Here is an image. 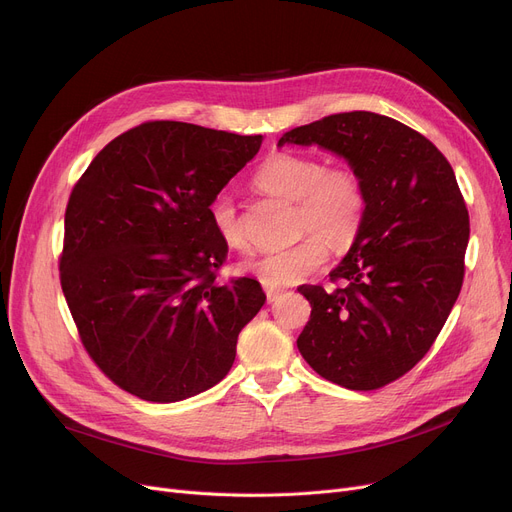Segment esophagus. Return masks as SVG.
Returning <instances> with one entry per match:
<instances>
[{
  "mask_svg": "<svg viewBox=\"0 0 512 512\" xmlns=\"http://www.w3.org/2000/svg\"><path fill=\"white\" fill-rule=\"evenodd\" d=\"M280 294H282V290H276V288H265V297H267V303H274V301H278Z\"/></svg>",
  "mask_w": 512,
  "mask_h": 512,
  "instance_id": "34e87169",
  "label": "esophagus"
}]
</instances>
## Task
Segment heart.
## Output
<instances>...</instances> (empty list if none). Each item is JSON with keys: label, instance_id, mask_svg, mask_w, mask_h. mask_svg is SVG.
<instances>
[{"label": "heart", "instance_id": "1", "mask_svg": "<svg viewBox=\"0 0 512 512\" xmlns=\"http://www.w3.org/2000/svg\"><path fill=\"white\" fill-rule=\"evenodd\" d=\"M255 184L265 193L297 203V234H305L297 245L267 253L245 265V270L267 288H284L307 280L328 261L326 240L334 249H346L363 228L367 191L351 166H326L315 155L280 151L259 166ZM207 213L211 228L226 247L234 251L249 247L245 226L230 195H215Z\"/></svg>", "mask_w": 512, "mask_h": 512}]
</instances>
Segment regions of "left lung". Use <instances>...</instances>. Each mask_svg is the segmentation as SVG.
Here are the masks:
<instances>
[{"instance_id":"8db88e82","label":"left lung","mask_w":512,"mask_h":512,"mask_svg":"<svg viewBox=\"0 0 512 512\" xmlns=\"http://www.w3.org/2000/svg\"><path fill=\"white\" fill-rule=\"evenodd\" d=\"M284 143L342 155L367 191L363 228L330 274L336 288H299L311 305L299 351L328 382L384 388L425 357L461 292L469 242L461 188L432 141L373 112L326 116L284 132Z\"/></svg>"}]
</instances>
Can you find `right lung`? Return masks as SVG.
Returning <instances> with one entry per match:
<instances>
[{
    "label": "right lung",
    "instance_id": "1",
    "mask_svg": "<svg viewBox=\"0 0 512 512\" xmlns=\"http://www.w3.org/2000/svg\"><path fill=\"white\" fill-rule=\"evenodd\" d=\"M259 147L261 134L151 120L76 180L60 284L85 351L122 390L176 402L230 371L265 294L255 278L215 280L228 247L207 209Z\"/></svg>",
    "mask_w": 512,
    "mask_h": 512
}]
</instances>
